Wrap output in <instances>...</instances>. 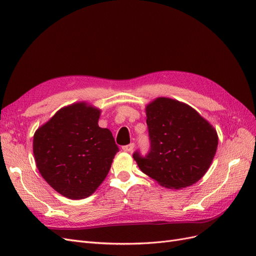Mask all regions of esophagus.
Masks as SVG:
<instances>
[{
    "instance_id": "34e87169",
    "label": "esophagus",
    "mask_w": 256,
    "mask_h": 256,
    "mask_svg": "<svg viewBox=\"0 0 256 256\" xmlns=\"http://www.w3.org/2000/svg\"><path fill=\"white\" fill-rule=\"evenodd\" d=\"M124 152H132L134 148V143H130L128 145H125L122 147Z\"/></svg>"
}]
</instances>
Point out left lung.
Masks as SVG:
<instances>
[{
    "mask_svg": "<svg viewBox=\"0 0 256 256\" xmlns=\"http://www.w3.org/2000/svg\"><path fill=\"white\" fill-rule=\"evenodd\" d=\"M146 116L150 152L132 154L141 171L170 189L200 180L216 154V129L191 106L171 98L154 100L146 106Z\"/></svg>",
    "mask_w": 256,
    "mask_h": 256,
    "instance_id": "1",
    "label": "left lung"
}]
</instances>
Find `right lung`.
Listing matches in <instances>:
<instances>
[{
	"label": "right lung",
	"instance_id": "1",
	"mask_svg": "<svg viewBox=\"0 0 256 256\" xmlns=\"http://www.w3.org/2000/svg\"><path fill=\"white\" fill-rule=\"evenodd\" d=\"M100 110L85 102L58 111L36 130L33 152L38 171L60 194L85 198L96 191L118 152L112 132L98 126Z\"/></svg>",
	"mask_w": 256,
	"mask_h": 256
}]
</instances>
